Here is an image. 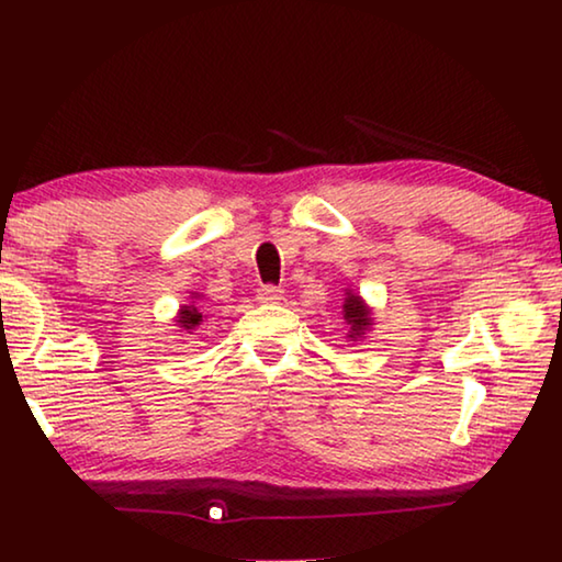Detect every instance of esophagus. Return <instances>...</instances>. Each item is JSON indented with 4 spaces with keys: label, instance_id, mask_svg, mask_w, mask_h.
I'll return each instance as SVG.
<instances>
[{
    "label": "esophagus",
    "instance_id": "34e87169",
    "mask_svg": "<svg viewBox=\"0 0 562 562\" xmlns=\"http://www.w3.org/2000/svg\"><path fill=\"white\" fill-rule=\"evenodd\" d=\"M280 300H282V290L274 288V284H262V288L258 290V302H262V304H272Z\"/></svg>",
    "mask_w": 562,
    "mask_h": 562
}]
</instances>
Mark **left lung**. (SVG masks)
<instances>
[{
  "label": "left lung",
  "mask_w": 562,
  "mask_h": 562,
  "mask_svg": "<svg viewBox=\"0 0 562 562\" xmlns=\"http://www.w3.org/2000/svg\"><path fill=\"white\" fill-rule=\"evenodd\" d=\"M341 315H345L347 325H349L347 337L351 341H357L369 329V325H372V310H369L364 300H361L355 292H347L345 304H341Z\"/></svg>",
  "instance_id": "1"
}]
</instances>
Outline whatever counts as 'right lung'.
Wrapping results in <instances>:
<instances>
[{"mask_svg": "<svg viewBox=\"0 0 562 562\" xmlns=\"http://www.w3.org/2000/svg\"><path fill=\"white\" fill-rule=\"evenodd\" d=\"M178 325L183 327V329H195L198 325H201L203 322V312L195 307V304H183V307H180V312H178Z\"/></svg>", "mask_w": 562, "mask_h": 562, "instance_id": "obj_1", "label": "right lung"}]
</instances>
